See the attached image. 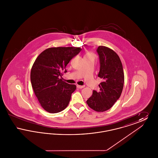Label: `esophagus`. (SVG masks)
Masks as SVG:
<instances>
[{
    "label": "esophagus",
    "mask_w": 158,
    "mask_h": 158,
    "mask_svg": "<svg viewBox=\"0 0 158 158\" xmlns=\"http://www.w3.org/2000/svg\"><path fill=\"white\" fill-rule=\"evenodd\" d=\"M76 86H77V88H78L79 89H82L85 87V86H83V85L82 86V85H76Z\"/></svg>",
    "instance_id": "1"
}]
</instances>
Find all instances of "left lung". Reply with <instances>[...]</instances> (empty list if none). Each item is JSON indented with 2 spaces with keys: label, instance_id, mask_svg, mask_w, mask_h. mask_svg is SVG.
I'll use <instances>...</instances> for the list:
<instances>
[{
  "label": "left lung",
  "instance_id": "left-lung-1",
  "mask_svg": "<svg viewBox=\"0 0 158 158\" xmlns=\"http://www.w3.org/2000/svg\"><path fill=\"white\" fill-rule=\"evenodd\" d=\"M100 70L98 77L103 79L99 85V90H93L86 103L92 110L104 112L111 108L120 97L124 82L123 65L117 54L105 46H99Z\"/></svg>",
  "mask_w": 158,
  "mask_h": 158
}]
</instances>
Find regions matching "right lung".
<instances>
[{
	"mask_svg": "<svg viewBox=\"0 0 158 158\" xmlns=\"http://www.w3.org/2000/svg\"><path fill=\"white\" fill-rule=\"evenodd\" d=\"M82 50L79 47H52L43 51L34 63L31 82L41 106L50 113L64 110L70 102L75 85L62 81L69 61Z\"/></svg>",
	"mask_w": 158,
	"mask_h": 158,
	"instance_id": "obj_1",
	"label": "right lung"
}]
</instances>
